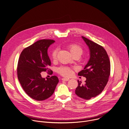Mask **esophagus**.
<instances>
[{"mask_svg":"<svg viewBox=\"0 0 129 129\" xmlns=\"http://www.w3.org/2000/svg\"><path fill=\"white\" fill-rule=\"evenodd\" d=\"M61 79H62V80L65 81H69L70 80L69 78H63Z\"/></svg>","mask_w":129,"mask_h":129,"instance_id":"1","label":"esophagus"}]
</instances>
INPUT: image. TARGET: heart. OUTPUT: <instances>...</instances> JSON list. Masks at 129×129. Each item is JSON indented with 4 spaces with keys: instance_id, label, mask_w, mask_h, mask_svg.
<instances>
[{
    "instance_id": "obj_1",
    "label": "heart",
    "mask_w": 129,
    "mask_h": 129,
    "mask_svg": "<svg viewBox=\"0 0 129 129\" xmlns=\"http://www.w3.org/2000/svg\"><path fill=\"white\" fill-rule=\"evenodd\" d=\"M68 50L73 56L77 55L80 56L83 53L82 48L75 44H70L67 47ZM57 54V50L54 49L51 53V57L53 59H55ZM57 73L64 77H70L73 73V71L70 68L67 67H61L57 69Z\"/></svg>"
}]
</instances>
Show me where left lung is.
<instances>
[{"instance_id": "left-lung-1", "label": "left lung", "mask_w": 129, "mask_h": 129, "mask_svg": "<svg viewBox=\"0 0 129 129\" xmlns=\"http://www.w3.org/2000/svg\"><path fill=\"white\" fill-rule=\"evenodd\" d=\"M88 46L90 57L83 70L78 75L85 77V83L82 84L78 80V85L75 94L80 98L88 100L100 94L104 90L110 75V62L104 48L98 44L82 36Z\"/></svg>"}]
</instances>
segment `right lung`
I'll return each mask as SVG.
<instances>
[{"label": "right lung", "instance_id": "right-lung-1", "mask_svg": "<svg viewBox=\"0 0 129 129\" xmlns=\"http://www.w3.org/2000/svg\"><path fill=\"white\" fill-rule=\"evenodd\" d=\"M55 42L53 40H40L25 48L19 58L17 68L19 82L26 93L37 101L48 99L52 95L58 82L56 76L42 78L41 73H52L49 68L51 60L48 49Z\"/></svg>", "mask_w": 129, "mask_h": 129}]
</instances>
